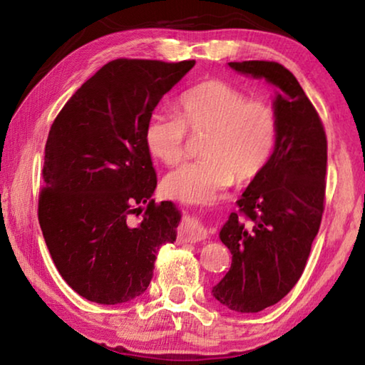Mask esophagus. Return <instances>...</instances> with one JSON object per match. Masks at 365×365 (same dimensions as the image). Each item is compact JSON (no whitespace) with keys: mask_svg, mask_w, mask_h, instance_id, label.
Wrapping results in <instances>:
<instances>
[{"mask_svg":"<svg viewBox=\"0 0 365 365\" xmlns=\"http://www.w3.org/2000/svg\"><path fill=\"white\" fill-rule=\"evenodd\" d=\"M207 232L200 222L195 219H187L178 227V240L185 243H197L206 240Z\"/></svg>","mask_w":365,"mask_h":365,"instance_id":"1","label":"esophagus"}]
</instances>
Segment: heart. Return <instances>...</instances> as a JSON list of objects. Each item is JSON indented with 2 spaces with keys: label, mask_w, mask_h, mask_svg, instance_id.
<instances>
[{
  "label": "heart",
  "mask_w": 365,
  "mask_h": 365,
  "mask_svg": "<svg viewBox=\"0 0 365 365\" xmlns=\"http://www.w3.org/2000/svg\"><path fill=\"white\" fill-rule=\"evenodd\" d=\"M174 114H153L146 122L148 151L169 168L183 163L188 133L202 137V159L172 172L165 195L188 202H211L235 178L250 182L269 164L279 138L272 104L222 80H207L180 96Z\"/></svg>",
  "instance_id": "obj_1"
}]
</instances>
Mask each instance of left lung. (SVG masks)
Returning <instances> with one entry per match:
<instances>
[{
	"label": "left lung",
	"instance_id": "8db88e82",
	"mask_svg": "<svg viewBox=\"0 0 365 365\" xmlns=\"http://www.w3.org/2000/svg\"><path fill=\"white\" fill-rule=\"evenodd\" d=\"M277 90L279 138L274 154L220 230L232 267L212 288L237 312H259L292 292L304 272L325 207L327 135L298 80L274 61L228 63Z\"/></svg>",
	"mask_w": 365,
	"mask_h": 365
}]
</instances>
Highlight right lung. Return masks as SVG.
<instances>
[{
  "label": "right lung",
  "mask_w": 365,
  "mask_h": 365,
  "mask_svg": "<svg viewBox=\"0 0 365 365\" xmlns=\"http://www.w3.org/2000/svg\"><path fill=\"white\" fill-rule=\"evenodd\" d=\"M193 66L110 61L53 122L38 222L61 277L85 299L120 304L145 293L160 246L175 242L180 212L170 201L151 200L158 177L145 128Z\"/></svg>",
  "instance_id": "add662e5"
}]
</instances>
